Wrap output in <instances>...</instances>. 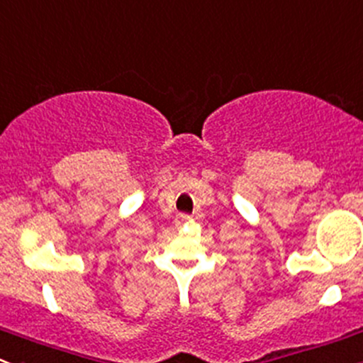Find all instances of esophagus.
Returning a JSON list of instances; mask_svg holds the SVG:
<instances>
[{
  "instance_id": "1",
  "label": "esophagus",
  "mask_w": 363,
  "mask_h": 363,
  "mask_svg": "<svg viewBox=\"0 0 363 363\" xmlns=\"http://www.w3.org/2000/svg\"><path fill=\"white\" fill-rule=\"evenodd\" d=\"M190 220H192V216L186 215V213H180V215H177V223H178V225H183V223L190 222Z\"/></svg>"
}]
</instances>
